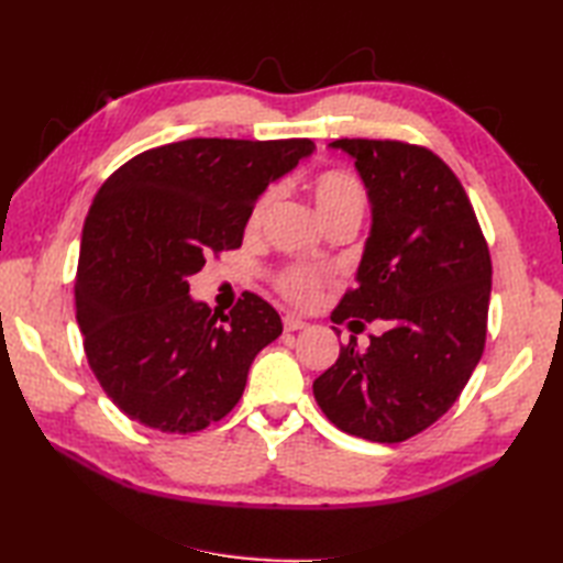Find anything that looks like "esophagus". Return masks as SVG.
Wrapping results in <instances>:
<instances>
[{"label": "esophagus", "mask_w": 563, "mask_h": 563, "mask_svg": "<svg viewBox=\"0 0 563 563\" xmlns=\"http://www.w3.org/2000/svg\"><path fill=\"white\" fill-rule=\"evenodd\" d=\"M283 327H285V331H297V329H305L307 321H302L300 317H295V314H285Z\"/></svg>", "instance_id": "1"}]
</instances>
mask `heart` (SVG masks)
I'll return each instance as SVG.
<instances>
[{
    "instance_id": "obj_1",
    "label": "heart",
    "mask_w": 563,
    "mask_h": 563,
    "mask_svg": "<svg viewBox=\"0 0 563 563\" xmlns=\"http://www.w3.org/2000/svg\"><path fill=\"white\" fill-rule=\"evenodd\" d=\"M309 194H312L314 208L319 212L321 222H331L336 218H363L365 210V188L357 178L349 172L341 169H324L309 178ZM271 206V194H263L254 208H251L249 214V224L256 227L263 218V212ZM280 292L288 297V300L297 305H312L319 295L321 288V275L312 271H302V268H292L288 273L280 275L278 280Z\"/></svg>"
}]
</instances>
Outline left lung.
<instances>
[{
  "instance_id": "8db88e82",
  "label": "left lung",
  "mask_w": 563,
  "mask_h": 563,
  "mask_svg": "<svg viewBox=\"0 0 563 563\" xmlns=\"http://www.w3.org/2000/svg\"><path fill=\"white\" fill-rule=\"evenodd\" d=\"M355 159L373 224L353 290L331 319L377 321L314 379V399L343 433L401 442L457 401L484 353L492 256L460 178L438 154L397 140H333Z\"/></svg>"
}]
</instances>
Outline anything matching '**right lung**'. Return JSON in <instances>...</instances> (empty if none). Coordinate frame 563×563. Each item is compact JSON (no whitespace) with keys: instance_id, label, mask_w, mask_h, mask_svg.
Masks as SVG:
<instances>
[{"instance_id":"add662e5","label":"right lung","mask_w":563,"mask_h":563,"mask_svg":"<svg viewBox=\"0 0 563 563\" xmlns=\"http://www.w3.org/2000/svg\"><path fill=\"white\" fill-rule=\"evenodd\" d=\"M312 152V140L194 137L137 154L99 188L81 230L77 321L93 375L128 418L196 433L242 399L283 321L254 292L212 314L188 278L210 251L242 246L258 196Z\"/></svg>"}]
</instances>
